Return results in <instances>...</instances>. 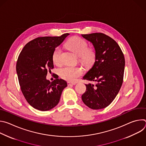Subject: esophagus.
<instances>
[{"mask_svg": "<svg viewBox=\"0 0 146 146\" xmlns=\"http://www.w3.org/2000/svg\"><path fill=\"white\" fill-rule=\"evenodd\" d=\"M76 84V82H70V81H68V85L69 86H73V85H75Z\"/></svg>", "mask_w": 146, "mask_h": 146, "instance_id": "esophagus-1", "label": "esophagus"}]
</instances>
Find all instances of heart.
<instances>
[{"label": "heart", "instance_id": "1", "mask_svg": "<svg viewBox=\"0 0 146 146\" xmlns=\"http://www.w3.org/2000/svg\"><path fill=\"white\" fill-rule=\"evenodd\" d=\"M66 47L72 51L76 55L80 56V60L87 66L93 65L95 60V52L93 49H88V44L86 41L79 37H73L66 43ZM62 50L60 47H57L52 54V60L56 64L60 62V57ZM59 74L64 80L73 81L80 77L83 73L81 68L66 66L59 69Z\"/></svg>", "mask_w": 146, "mask_h": 146}]
</instances>
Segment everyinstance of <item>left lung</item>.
<instances>
[{"label": "left lung", "mask_w": 146, "mask_h": 146, "mask_svg": "<svg viewBox=\"0 0 146 146\" xmlns=\"http://www.w3.org/2000/svg\"><path fill=\"white\" fill-rule=\"evenodd\" d=\"M81 36L92 44L95 61L83 79L95 82L86 86L82 102L88 108L99 110L108 107L118 94L123 82L125 58L116 41L110 37L95 33Z\"/></svg>", "instance_id": "8db88e82"}]
</instances>
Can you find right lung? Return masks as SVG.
I'll list each match as a JSON object with an SVG mask.
<instances>
[{
  "mask_svg": "<svg viewBox=\"0 0 146 146\" xmlns=\"http://www.w3.org/2000/svg\"><path fill=\"white\" fill-rule=\"evenodd\" d=\"M69 35L37 37L28 43L18 56L16 70L21 90L29 105L40 111H48L59 102L67 82L56 79L50 82L47 72L54 68L52 54Z\"/></svg>",
  "mask_w": 146,
  "mask_h": 146,
  "instance_id": "obj_1",
  "label": "right lung"
}]
</instances>
